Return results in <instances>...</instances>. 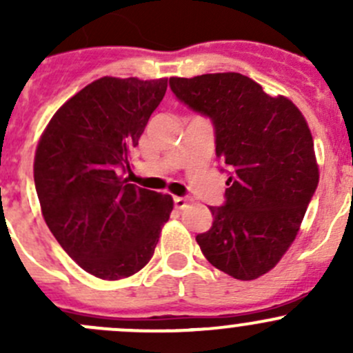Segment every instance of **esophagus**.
Wrapping results in <instances>:
<instances>
[{
    "instance_id": "34e87169",
    "label": "esophagus",
    "mask_w": 353,
    "mask_h": 353,
    "mask_svg": "<svg viewBox=\"0 0 353 353\" xmlns=\"http://www.w3.org/2000/svg\"><path fill=\"white\" fill-rule=\"evenodd\" d=\"M174 205H176L177 210H183L188 206V198L184 196H174Z\"/></svg>"
}]
</instances>
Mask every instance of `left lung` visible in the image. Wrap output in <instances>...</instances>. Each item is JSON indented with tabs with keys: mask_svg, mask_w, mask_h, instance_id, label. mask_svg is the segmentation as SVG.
I'll return each mask as SVG.
<instances>
[{
	"mask_svg": "<svg viewBox=\"0 0 353 353\" xmlns=\"http://www.w3.org/2000/svg\"><path fill=\"white\" fill-rule=\"evenodd\" d=\"M170 90L210 117L215 154L225 165V203L210 206L213 223L196 243L215 268L254 280L294 243L319 183L314 141L287 97H270L241 73L169 80Z\"/></svg>",
	"mask_w": 353,
	"mask_h": 353,
	"instance_id": "8db88e82",
	"label": "left lung"
}]
</instances>
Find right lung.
<instances>
[{
    "label": "right lung",
    "instance_id": "1",
    "mask_svg": "<svg viewBox=\"0 0 353 353\" xmlns=\"http://www.w3.org/2000/svg\"><path fill=\"white\" fill-rule=\"evenodd\" d=\"M165 90L167 78H99L58 109L35 150L46 223L68 256L97 279L140 272L172 212L169 194L121 176Z\"/></svg>",
    "mask_w": 353,
    "mask_h": 353
}]
</instances>
